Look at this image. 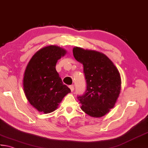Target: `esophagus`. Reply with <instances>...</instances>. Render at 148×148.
Returning a JSON list of instances; mask_svg holds the SVG:
<instances>
[{"label": "esophagus", "instance_id": "34e87169", "mask_svg": "<svg viewBox=\"0 0 148 148\" xmlns=\"http://www.w3.org/2000/svg\"><path fill=\"white\" fill-rule=\"evenodd\" d=\"M69 88H70V90H71V91H73V90H74V86L73 85H70L69 86Z\"/></svg>", "mask_w": 148, "mask_h": 148}]
</instances>
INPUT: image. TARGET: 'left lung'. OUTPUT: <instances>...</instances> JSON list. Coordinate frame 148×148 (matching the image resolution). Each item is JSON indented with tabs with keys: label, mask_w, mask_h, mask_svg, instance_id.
<instances>
[{
	"label": "left lung",
	"mask_w": 148,
	"mask_h": 148,
	"mask_svg": "<svg viewBox=\"0 0 148 148\" xmlns=\"http://www.w3.org/2000/svg\"><path fill=\"white\" fill-rule=\"evenodd\" d=\"M75 59L84 66L86 90L78 95L81 109L93 117H101L115 106L121 92L119 72L105 55L75 47Z\"/></svg>",
	"instance_id": "1"
}]
</instances>
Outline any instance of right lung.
<instances>
[{
    "label": "right lung",
    "mask_w": 148,
    "mask_h": 148,
    "mask_svg": "<svg viewBox=\"0 0 148 148\" xmlns=\"http://www.w3.org/2000/svg\"><path fill=\"white\" fill-rule=\"evenodd\" d=\"M66 50L56 46L40 49L31 58L25 70L23 86L29 102L38 111L51 113L71 90L56 71L57 60Z\"/></svg>",
    "instance_id": "1"
}]
</instances>
